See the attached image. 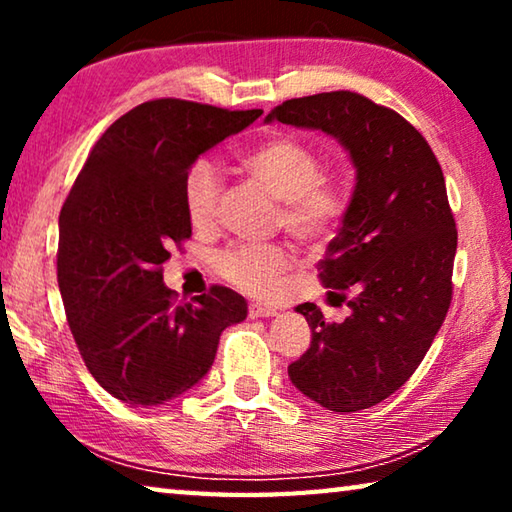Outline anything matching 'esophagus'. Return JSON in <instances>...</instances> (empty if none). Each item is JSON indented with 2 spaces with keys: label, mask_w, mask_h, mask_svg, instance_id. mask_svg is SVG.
Returning a JSON list of instances; mask_svg holds the SVG:
<instances>
[{
  "label": "esophagus",
  "mask_w": 512,
  "mask_h": 512,
  "mask_svg": "<svg viewBox=\"0 0 512 512\" xmlns=\"http://www.w3.org/2000/svg\"><path fill=\"white\" fill-rule=\"evenodd\" d=\"M275 314H277V309L259 305V302H250V307H248L250 318H268V316H275Z\"/></svg>",
  "instance_id": "34e87169"
}]
</instances>
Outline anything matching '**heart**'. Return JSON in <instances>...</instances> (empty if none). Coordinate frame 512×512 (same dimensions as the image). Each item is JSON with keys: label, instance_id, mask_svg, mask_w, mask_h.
I'll return each mask as SVG.
<instances>
[{"label": "heart", "instance_id": "obj_1", "mask_svg": "<svg viewBox=\"0 0 512 512\" xmlns=\"http://www.w3.org/2000/svg\"><path fill=\"white\" fill-rule=\"evenodd\" d=\"M241 167L282 201V225L300 241L327 235L345 210L343 194L323 178V162L293 137H271L241 155ZM221 198V173L210 160H196L183 180V201L189 221L210 225ZM291 264V253L280 244L239 241L214 257L221 277L250 293H268Z\"/></svg>", "mask_w": 512, "mask_h": 512}]
</instances>
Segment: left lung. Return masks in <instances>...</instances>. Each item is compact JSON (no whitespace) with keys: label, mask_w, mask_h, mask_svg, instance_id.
Wrapping results in <instances>:
<instances>
[{"label":"left lung","mask_w":512,"mask_h":512,"mask_svg":"<svg viewBox=\"0 0 512 512\" xmlns=\"http://www.w3.org/2000/svg\"><path fill=\"white\" fill-rule=\"evenodd\" d=\"M273 119L336 137L357 169L318 262L327 300L348 302L350 316L325 323L314 302L298 305L311 343L289 377L327 411L368 409L409 381L452 302L458 232L443 169L409 121L357 92L289 99L268 112Z\"/></svg>","instance_id":"8db88e82"}]
</instances>
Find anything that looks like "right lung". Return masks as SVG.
I'll use <instances>...</instances> for the list:
<instances>
[{"instance_id": "add662e5", "label": "right lung", "mask_w": 512, "mask_h": 512, "mask_svg": "<svg viewBox=\"0 0 512 512\" xmlns=\"http://www.w3.org/2000/svg\"><path fill=\"white\" fill-rule=\"evenodd\" d=\"M259 115L183 99L140 103L99 137L60 210L67 323L92 377L121 402L158 406L189 391L212 368L223 329L248 314L225 287L176 305L162 264L192 237L187 169Z\"/></svg>"}]
</instances>
